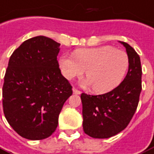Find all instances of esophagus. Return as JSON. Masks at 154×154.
I'll return each mask as SVG.
<instances>
[{"instance_id":"1","label":"esophagus","mask_w":154,"mask_h":154,"mask_svg":"<svg viewBox=\"0 0 154 154\" xmlns=\"http://www.w3.org/2000/svg\"><path fill=\"white\" fill-rule=\"evenodd\" d=\"M73 92L75 93V94H81V91H79V90H78L77 88H73Z\"/></svg>"}]
</instances>
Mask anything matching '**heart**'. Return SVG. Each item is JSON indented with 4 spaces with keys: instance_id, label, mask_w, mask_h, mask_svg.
<instances>
[{
    "instance_id": "heart-1",
    "label": "heart",
    "mask_w": 154,
    "mask_h": 154,
    "mask_svg": "<svg viewBox=\"0 0 154 154\" xmlns=\"http://www.w3.org/2000/svg\"><path fill=\"white\" fill-rule=\"evenodd\" d=\"M74 57H61L62 74L68 79H73L83 75L86 70L88 79L84 84L91 85L97 93H106L116 88L124 79L130 66L128 54L110 45L78 49Z\"/></svg>"
}]
</instances>
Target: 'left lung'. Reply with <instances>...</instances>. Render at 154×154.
<instances>
[{"mask_svg":"<svg viewBox=\"0 0 154 154\" xmlns=\"http://www.w3.org/2000/svg\"><path fill=\"white\" fill-rule=\"evenodd\" d=\"M126 48L130 66L123 81L110 92L101 95L81 94L83 128L92 138H109L124 130L132 119L142 89V68L138 54L131 45Z\"/></svg>","mask_w":154,"mask_h":154,"instance_id":"8db88e82","label":"left lung"}]
</instances>
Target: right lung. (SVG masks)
I'll use <instances>...</instances> for the list:
<instances>
[{
  "instance_id": "right-lung-1",
  "label": "right lung",
  "mask_w": 154,
  "mask_h": 154,
  "mask_svg": "<svg viewBox=\"0 0 154 154\" xmlns=\"http://www.w3.org/2000/svg\"><path fill=\"white\" fill-rule=\"evenodd\" d=\"M59 43L46 36L25 40L10 56L2 88L5 119L23 138H48L56 130L72 86L57 62Z\"/></svg>"
}]
</instances>
